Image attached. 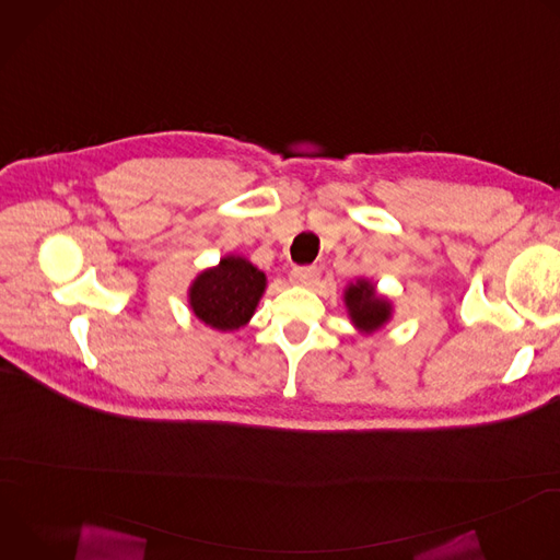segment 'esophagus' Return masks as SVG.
Masks as SVG:
<instances>
[{
  "label": "esophagus",
  "instance_id": "1",
  "mask_svg": "<svg viewBox=\"0 0 560 560\" xmlns=\"http://www.w3.org/2000/svg\"><path fill=\"white\" fill-rule=\"evenodd\" d=\"M290 281L296 285H314L318 281L316 268H294L290 275Z\"/></svg>",
  "mask_w": 560,
  "mask_h": 560
}]
</instances>
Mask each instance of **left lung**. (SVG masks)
I'll use <instances>...</instances> for the list:
<instances>
[{"label":"left lung","instance_id":"left-lung-1","mask_svg":"<svg viewBox=\"0 0 560 560\" xmlns=\"http://www.w3.org/2000/svg\"><path fill=\"white\" fill-rule=\"evenodd\" d=\"M343 301L354 328L365 335L381 330L392 316V303L381 296L374 283L368 279H357L350 283L343 292Z\"/></svg>","mask_w":560,"mask_h":560}]
</instances>
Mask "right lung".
I'll list each match as a JSON object with an SVG mask.
<instances>
[{
  "mask_svg": "<svg viewBox=\"0 0 560 560\" xmlns=\"http://www.w3.org/2000/svg\"><path fill=\"white\" fill-rule=\"evenodd\" d=\"M264 292L266 275L248 259L228 255L192 281L188 303L201 324L232 332L250 322Z\"/></svg>",
  "mask_w": 560,
  "mask_h": 560,
  "instance_id": "right-lung-1",
  "label": "right lung"
}]
</instances>
